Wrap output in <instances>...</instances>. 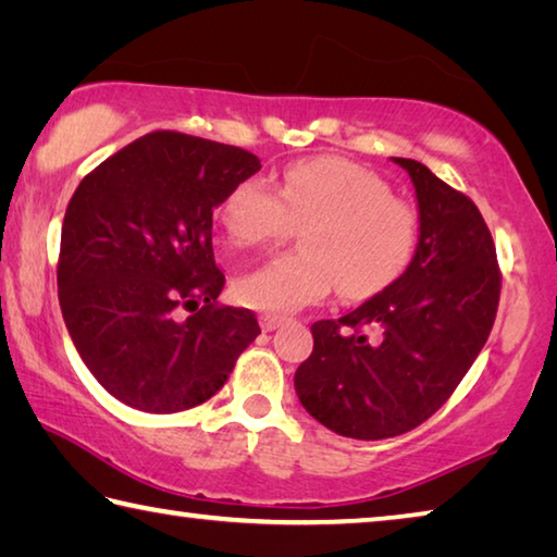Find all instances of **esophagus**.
<instances>
[{"label": "esophagus", "instance_id": "esophagus-1", "mask_svg": "<svg viewBox=\"0 0 557 557\" xmlns=\"http://www.w3.org/2000/svg\"><path fill=\"white\" fill-rule=\"evenodd\" d=\"M285 322V317H280V314H262L260 317V326H262V332H275V329Z\"/></svg>", "mask_w": 557, "mask_h": 557}]
</instances>
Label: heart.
<instances>
[{
  "mask_svg": "<svg viewBox=\"0 0 557 557\" xmlns=\"http://www.w3.org/2000/svg\"><path fill=\"white\" fill-rule=\"evenodd\" d=\"M228 238L250 248L305 225L299 252H287L238 280L245 307L292 314L332 295L366 299L393 285L418 250L420 215L393 196L381 174L342 157L289 164L277 186L252 176L235 184L221 206Z\"/></svg>",
  "mask_w": 557,
  "mask_h": 557,
  "instance_id": "1",
  "label": "heart"
}]
</instances>
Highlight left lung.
I'll return each instance as SVG.
<instances>
[{"label": "left lung", "mask_w": 557, "mask_h": 557, "mask_svg": "<svg viewBox=\"0 0 557 557\" xmlns=\"http://www.w3.org/2000/svg\"><path fill=\"white\" fill-rule=\"evenodd\" d=\"M408 172L420 240L408 270L342 319L312 324L314 351L295 373L299 403L336 435H403L449 398L492 332L502 272L474 201L414 159Z\"/></svg>", "instance_id": "8db88e82"}]
</instances>
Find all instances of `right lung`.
<instances>
[{
	"label": "right lung",
	"mask_w": 557,
	"mask_h": 557,
	"mask_svg": "<svg viewBox=\"0 0 557 557\" xmlns=\"http://www.w3.org/2000/svg\"><path fill=\"white\" fill-rule=\"evenodd\" d=\"M258 169L240 147L162 129L75 188L61 228V312L83 363L120 403L196 408L256 342V314L215 301L225 277L211 228L231 188Z\"/></svg>",
	"instance_id": "add662e5"
}]
</instances>
